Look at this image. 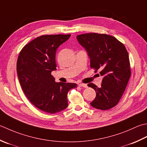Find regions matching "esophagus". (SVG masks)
<instances>
[{
	"instance_id": "esophagus-1",
	"label": "esophagus",
	"mask_w": 147,
	"mask_h": 147,
	"mask_svg": "<svg viewBox=\"0 0 147 147\" xmlns=\"http://www.w3.org/2000/svg\"><path fill=\"white\" fill-rule=\"evenodd\" d=\"M78 86H79V87H85V88L87 87V84H85V83H79Z\"/></svg>"
}]
</instances>
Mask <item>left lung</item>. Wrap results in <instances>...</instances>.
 Segmentation results:
<instances>
[{
    "instance_id": "left-lung-1",
    "label": "left lung",
    "mask_w": 147,
    "mask_h": 147,
    "mask_svg": "<svg viewBox=\"0 0 147 147\" xmlns=\"http://www.w3.org/2000/svg\"><path fill=\"white\" fill-rule=\"evenodd\" d=\"M90 59V67L103 76L101 87L91 83L96 97L92 106L101 110L113 108L119 103L130 78L131 71L129 55L124 45L106 34L87 33L77 36Z\"/></svg>"
}]
</instances>
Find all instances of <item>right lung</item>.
Here are the masks:
<instances>
[{"instance_id": "right-lung-1", "label": "right lung", "mask_w": 147, "mask_h": 147, "mask_svg": "<svg viewBox=\"0 0 147 147\" xmlns=\"http://www.w3.org/2000/svg\"><path fill=\"white\" fill-rule=\"evenodd\" d=\"M71 34L42 35L24 46L17 60L16 70L23 91L35 107L56 113L67 107V95L77 84L57 83L51 71L57 69L55 52Z\"/></svg>"}]
</instances>
